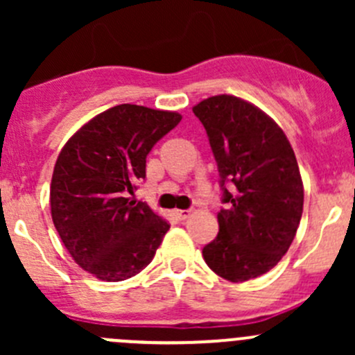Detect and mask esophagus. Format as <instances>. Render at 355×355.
I'll return each mask as SVG.
<instances>
[{"label": "esophagus", "instance_id": "34e87169", "mask_svg": "<svg viewBox=\"0 0 355 355\" xmlns=\"http://www.w3.org/2000/svg\"><path fill=\"white\" fill-rule=\"evenodd\" d=\"M175 214H177L178 220H185V218L191 216V209H177Z\"/></svg>", "mask_w": 355, "mask_h": 355}]
</instances>
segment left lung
<instances>
[{
  "instance_id": "1",
  "label": "left lung",
  "mask_w": 355,
  "mask_h": 355,
  "mask_svg": "<svg viewBox=\"0 0 355 355\" xmlns=\"http://www.w3.org/2000/svg\"><path fill=\"white\" fill-rule=\"evenodd\" d=\"M192 111L206 128L225 204L204 261L235 284L261 277L285 256L302 216L304 187L292 146L268 114L235 96H213Z\"/></svg>"
}]
</instances>
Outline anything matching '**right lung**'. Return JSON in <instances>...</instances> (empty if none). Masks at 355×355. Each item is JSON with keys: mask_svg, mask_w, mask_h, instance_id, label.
I'll return each mask as SVG.
<instances>
[{"mask_svg": "<svg viewBox=\"0 0 355 355\" xmlns=\"http://www.w3.org/2000/svg\"><path fill=\"white\" fill-rule=\"evenodd\" d=\"M173 111L118 105L85 123L53 171L51 216L75 263L105 282L144 270L170 225L130 199L146 178V157L180 123Z\"/></svg>", "mask_w": 355, "mask_h": 355, "instance_id": "obj_1", "label": "right lung"}]
</instances>
